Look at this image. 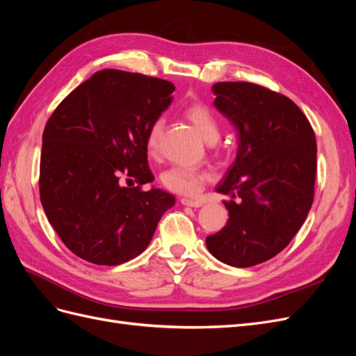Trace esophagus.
<instances>
[{"label":"esophagus","mask_w":356,"mask_h":356,"mask_svg":"<svg viewBox=\"0 0 356 356\" xmlns=\"http://www.w3.org/2000/svg\"><path fill=\"white\" fill-rule=\"evenodd\" d=\"M181 203L186 204V207H191V208H200L203 207V202L199 199H187V197H182Z\"/></svg>","instance_id":"esophagus-1"}]
</instances>
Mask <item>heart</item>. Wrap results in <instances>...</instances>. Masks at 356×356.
<instances>
[{
	"instance_id": "b5f03b06",
	"label": "heart",
	"mask_w": 356,
	"mask_h": 356,
	"mask_svg": "<svg viewBox=\"0 0 356 356\" xmlns=\"http://www.w3.org/2000/svg\"><path fill=\"white\" fill-rule=\"evenodd\" d=\"M184 117L195 126L199 135L207 143H215L220 138V124L217 117L213 115V113L204 104L197 101L190 102L184 108ZM161 129H163L161 118H157V120L149 124L145 138V147L148 154L154 156L157 153ZM208 178L209 174L207 170L175 165L161 174V184L170 191L179 193V195L193 196L200 190V187L208 181Z\"/></svg>"
}]
</instances>
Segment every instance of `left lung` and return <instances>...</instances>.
I'll return each instance as SVG.
<instances>
[{
  "label": "left lung",
  "mask_w": 356,
  "mask_h": 356,
  "mask_svg": "<svg viewBox=\"0 0 356 356\" xmlns=\"http://www.w3.org/2000/svg\"><path fill=\"white\" fill-rule=\"evenodd\" d=\"M217 108L239 134L234 163L217 191L227 224L207 238L208 251L233 267H251L281 252L314 203L316 138L286 96L246 81L212 86Z\"/></svg>",
  "instance_id": "left-lung-1"
}]
</instances>
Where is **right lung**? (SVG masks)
<instances>
[{"instance_id":"right-lung-1","label":"right lung","mask_w":356,"mask_h":356,"mask_svg":"<svg viewBox=\"0 0 356 356\" xmlns=\"http://www.w3.org/2000/svg\"><path fill=\"white\" fill-rule=\"evenodd\" d=\"M170 81L102 70L74 89L42 132L40 199L71 252L99 266L141 254L175 197L153 182L145 138L172 102ZM127 184L138 181L136 188Z\"/></svg>"}]
</instances>
